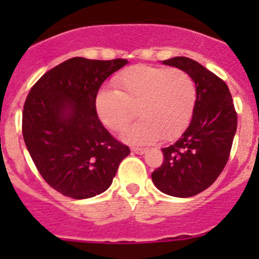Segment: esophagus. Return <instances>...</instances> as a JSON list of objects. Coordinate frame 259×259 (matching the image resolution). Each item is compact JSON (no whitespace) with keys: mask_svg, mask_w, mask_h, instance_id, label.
Here are the masks:
<instances>
[{"mask_svg":"<svg viewBox=\"0 0 259 259\" xmlns=\"http://www.w3.org/2000/svg\"><path fill=\"white\" fill-rule=\"evenodd\" d=\"M132 152L136 153V154H145L146 149H145V148H139V146H134V148H132Z\"/></svg>","mask_w":259,"mask_h":259,"instance_id":"esophagus-1","label":"esophagus"}]
</instances>
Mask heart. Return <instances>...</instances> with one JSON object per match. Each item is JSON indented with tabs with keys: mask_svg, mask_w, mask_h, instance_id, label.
<instances>
[{
	"mask_svg": "<svg viewBox=\"0 0 259 259\" xmlns=\"http://www.w3.org/2000/svg\"><path fill=\"white\" fill-rule=\"evenodd\" d=\"M113 89L98 91L97 116L107 128L122 131L135 116L140 119L123 134L125 140L150 144L159 137L172 140L191 122L197 88L191 75L180 68L137 65L113 80Z\"/></svg>",
	"mask_w": 259,
	"mask_h": 259,
	"instance_id": "1",
	"label": "heart"
}]
</instances>
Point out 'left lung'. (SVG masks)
Instances as JSON below:
<instances>
[{
  "label": "left lung",
  "mask_w": 259,
  "mask_h": 259,
  "mask_svg": "<svg viewBox=\"0 0 259 259\" xmlns=\"http://www.w3.org/2000/svg\"><path fill=\"white\" fill-rule=\"evenodd\" d=\"M188 72L197 88V101L188 128L179 140L163 148V163L153 171L158 189L174 197H192L217 180L230 157L237 115L223 80L198 62L174 57L162 62Z\"/></svg>",
  "instance_id": "8db88e82"
}]
</instances>
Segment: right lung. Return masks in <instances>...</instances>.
<instances>
[{
  "instance_id": "1",
  "label": "right lung",
  "mask_w": 259,
  "mask_h": 259,
  "mask_svg": "<svg viewBox=\"0 0 259 259\" xmlns=\"http://www.w3.org/2000/svg\"><path fill=\"white\" fill-rule=\"evenodd\" d=\"M127 63L75 57L42 75L27 96L23 139L38 172L63 196L83 200L105 192L130 154L95 109L100 87Z\"/></svg>"
}]
</instances>
